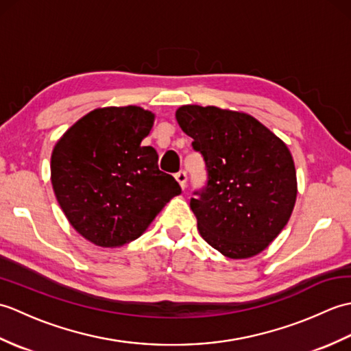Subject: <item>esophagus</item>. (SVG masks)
<instances>
[{
	"instance_id": "esophagus-1",
	"label": "esophagus",
	"mask_w": 351,
	"mask_h": 351,
	"mask_svg": "<svg viewBox=\"0 0 351 351\" xmlns=\"http://www.w3.org/2000/svg\"><path fill=\"white\" fill-rule=\"evenodd\" d=\"M175 178H176V181L180 182L181 189L184 190V189H185V184H187V173H185L184 170H180V171H178V173L175 175Z\"/></svg>"
}]
</instances>
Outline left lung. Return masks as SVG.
<instances>
[{
  "mask_svg": "<svg viewBox=\"0 0 351 351\" xmlns=\"http://www.w3.org/2000/svg\"><path fill=\"white\" fill-rule=\"evenodd\" d=\"M176 121L205 161L206 184L190 199L200 235L228 258L258 255L285 228L295 204L287 145L237 111L184 106Z\"/></svg>",
  "mask_w": 351,
  "mask_h": 351,
  "instance_id": "1",
  "label": "left lung"
}]
</instances>
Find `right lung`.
I'll use <instances>...</instances> for the list:
<instances>
[{
  "instance_id": "1",
  "label": "right lung",
  "mask_w": 351,
  "mask_h": 351,
  "mask_svg": "<svg viewBox=\"0 0 351 351\" xmlns=\"http://www.w3.org/2000/svg\"><path fill=\"white\" fill-rule=\"evenodd\" d=\"M154 114L140 107L93 110L66 131L51 156V182L77 232L101 247L136 240L169 200L175 178L143 140Z\"/></svg>"
}]
</instances>
